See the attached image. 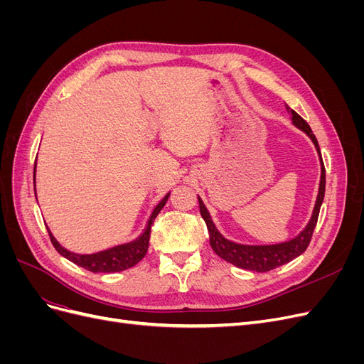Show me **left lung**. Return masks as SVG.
<instances>
[{
	"label": "left lung",
	"mask_w": 364,
	"mask_h": 364,
	"mask_svg": "<svg viewBox=\"0 0 364 364\" xmlns=\"http://www.w3.org/2000/svg\"><path fill=\"white\" fill-rule=\"evenodd\" d=\"M285 109H287V112L291 115L293 124L296 127H299L301 130H304L305 134L311 138V141L314 142V146L318 151V155H321V149H318V142L313 134L311 127L308 126L306 121L299 114H296L293 109H290L289 106H285ZM321 164H322V176H321V185H318V194H317L313 217L299 235L294 237L290 241H284V243L266 245V246H246V245H238V243H234V241L226 240L214 226L211 217H209L208 209L205 208L202 199L199 197L200 214L206 223L208 232H209V245H211L213 250L220 258H223L225 261L234 264V266H237L240 269L253 270V272H269V270H273L279 266H284V264L290 262L296 257H299L301 253H304L306 250L308 245H310L314 228L317 225L318 213H321V206L323 202L325 165H323L322 156H321Z\"/></svg>",
	"instance_id": "obj_1"
}]
</instances>
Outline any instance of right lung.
Masks as SVG:
<instances>
[{"label": "right lung", "mask_w": 364, "mask_h": 364, "mask_svg": "<svg viewBox=\"0 0 364 364\" xmlns=\"http://www.w3.org/2000/svg\"><path fill=\"white\" fill-rule=\"evenodd\" d=\"M35 171H36V168H35ZM33 176H35V174H33ZM168 196H170V193L164 197V199L156 205L155 209H153V213L149 218V223L144 229V232H142L136 240L130 241V243L114 246V247H109L106 250H100V252H95V253H74V252L63 249L58 243L56 238H54L48 230L50 240H51L54 249H56L62 257H65L67 259H70L71 262L77 264V266H80V267L90 270V272L112 273V272H121V270L130 269L146 257L147 249H149L151 225H153V222H155L156 215L161 213V209L164 208V205L167 203Z\"/></svg>", "instance_id": "add662e5"}]
</instances>
